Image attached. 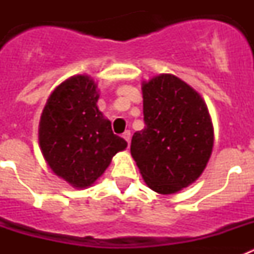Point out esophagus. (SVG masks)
Returning <instances> with one entry per match:
<instances>
[{
    "instance_id": "esophagus-1",
    "label": "esophagus",
    "mask_w": 254,
    "mask_h": 254,
    "mask_svg": "<svg viewBox=\"0 0 254 254\" xmlns=\"http://www.w3.org/2000/svg\"><path fill=\"white\" fill-rule=\"evenodd\" d=\"M122 137L125 138V140L127 141V142L129 143V141H131V132H129V131H126L125 133L122 134Z\"/></svg>"
}]
</instances>
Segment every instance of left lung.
I'll use <instances>...</instances> for the list:
<instances>
[{
  "mask_svg": "<svg viewBox=\"0 0 254 254\" xmlns=\"http://www.w3.org/2000/svg\"><path fill=\"white\" fill-rule=\"evenodd\" d=\"M145 128L131 155L147 187L177 193L199 178L214 146V126L202 96L172 73L142 82Z\"/></svg>",
  "mask_w": 254,
  "mask_h": 254,
  "instance_id": "obj_1",
  "label": "left lung"
}]
</instances>
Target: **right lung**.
Returning a JSON list of instances; mask_svg holds the SVG:
<instances>
[{
  "instance_id": "1",
  "label": "right lung",
  "mask_w": 254,
  "mask_h": 254,
  "mask_svg": "<svg viewBox=\"0 0 254 254\" xmlns=\"http://www.w3.org/2000/svg\"><path fill=\"white\" fill-rule=\"evenodd\" d=\"M98 99L93 77L71 76L52 91L40 116L44 160L56 176L77 190L91 187L114 155L127 147L99 111Z\"/></svg>"
}]
</instances>
